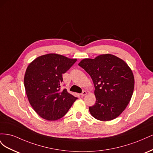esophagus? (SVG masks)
Returning a JSON list of instances; mask_svg holds the SVG:
<instances>
[{
	"label": "esophagus",
	"instance_id": "34e87169",
	"mask_svg": "<svg viewBox=\"0 0 153 153\" xmlns=\"http://www.w3.org/2000/svg\"><path fill=\"white\" fill-rule=\"evenodd\" d=\"M86 94H87V92H86L85 91H83V92H82L81 96H85Z\"/></svg>",
	"mask_w": 153,
	"mask_h": 153
}]
</instances>
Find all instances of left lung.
Segmentation results:
<instances>
[{"instance_id":"left-lung-1","label":"left lung","mask_w":153,"mask_h":153,"mask_svg":"<svg viewBox=\"0 0 153 153\" xmlns=\"http://www.w3.org/2000/svg\"><path fill=\"white\" fill-rule=\"evenodd\" d=\"M91 76L95 90L96 103L89 112L101 121L117 117L126 108L133 95L135 79L131 68L112 54L84 59L78 64Z\"/></svg>"}]
</instances>
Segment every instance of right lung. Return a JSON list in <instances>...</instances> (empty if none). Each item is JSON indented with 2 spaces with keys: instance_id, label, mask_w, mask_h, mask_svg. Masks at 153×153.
Masks as SVG:
<instances>
[{
  "instance_id": "right-lung-1",
  "label": "right lung",
  "mask_w": 153,
  "mask_h": 153,
  "mask_svg": "<svg viewBox=\"0 0 153 153\" xmlns=\"http://www.w3.org/2000/svg\"><path fill=\"white\" fill-rule=\"evenodd\" d=\"M76 61V59L48 53L29 64L24 76L25 92L32 107L40 117L48 121L61 119L77 99L66 89L61 90L62 74Z\"/></svg>"
}]
</instances>
